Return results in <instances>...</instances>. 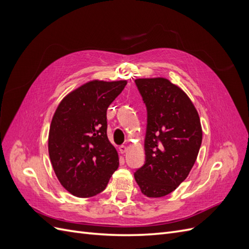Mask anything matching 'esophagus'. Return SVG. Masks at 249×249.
Returning a JSON list of instances; mask_svg holds the SVG:
<instances>
[{
  "label": "esophagus",
  "mask_w": 249,
  "mask_h": 249,
  "mask_svg": "<svg viewBox=\"0 0 249 249\" xmlns=\"http://www.w3.org/2000/svg\"><path fill=\"white\" fill-rule=\"evenodd\" d=\"M119 150H120V153H122V154H124L127 150V146L126 145H120Z\"/></svg>",
  "instance_id": "1"
}]
</instances>
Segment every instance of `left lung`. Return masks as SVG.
I'll return each instance as SVG.
<instances>
[{"label":"left lung","mask_w":249,"mask_h":249,"mask_svg":"<svg viewBox=\"0 0 249 249\" xmlns=\"http://www.w3.org/2000/svg\"><path fill=\"white\" fill-rule=\"evenodd\" d=\"M147 110L145 163L134 173L141 192L162 197L184 182L202 140L198 113L188 95L165 78L137 79Z\"/></svg>","instance_id":"8db88e82"}]
</instances>
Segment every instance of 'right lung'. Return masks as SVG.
Returning a JSON list of instances; mask_svg holds the SVG:
<instances>
[{"instance_id":"1","label":"right lung","mask_w":249,"mask_h":249,"mask_svg":"<svg viewBox=\"0 0 249 249\" xmlns=\"http://www.w3.org/2000/svg\"><path fill=\"white\" fill-rule=\"evenodd\" d=\"M126 81L85 83L60 102L49 133V155L60 184L77 197L106 189L119 165L107 136V109Z\"/></svg>"}]
</instances>
